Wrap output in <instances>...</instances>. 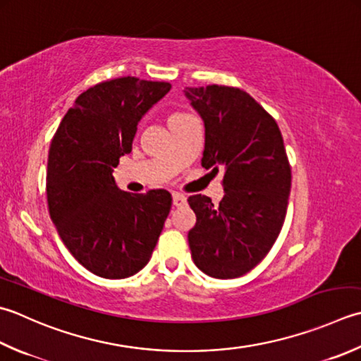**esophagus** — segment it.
I'll return each instance as SVG.
<instances>
[{"label":"esophagus","mask_w":361,"mask_h":361,"mask_svg":"<svg viewBox=\"0 0 361 361\" xmlns=\"http://www.w3.org/2000/svg\"><path fill=\"white\" fill-rule=\"evenodd\" d=\"M172 202H173V207H176V208L185 207V204L188 203V202H186V197H185V195H181V194H178V192L172 195Z\"/></svg>","instance_id":"obj_1"}]
</instances>
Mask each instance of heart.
Wrapping results in <instances>:
<instances>
[{"mask_svg": "<svg viewBox=\"0 0 361 361\" xmlns=\"http://www.w3.org/2000/svg\"><path fill=\"white\" fill-rule=\"evenodd\" d=\"M173 117H180V114H176V116H172L171 118H173Z\"/></svg>", "mask_w": 361, "mask_h": 361, "instance_id": "b5f03b06", "label": "heart"}]
</instances>
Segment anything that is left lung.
I'll return each mask as SVG.
<instances>
[{
    "label": "left lung",
    "instance_id": "8db88e82",
    "mask_svg": "<svg viewBox=\"0 0 361 361\" xmlns=\"http://www.w3.org/2000/svg\"><path fill=\"white\" fill-rule=\"evenodd\" d=\"M204 123L202 166L224 169V199L190 195L195 225L188 233L190 255L202 272L236 279L263 259L283 227L291 167L274 117L238 87H186Z\"/></svg>",
    "mask_w": 361,
    "mask_h": 361
}]
</instances>
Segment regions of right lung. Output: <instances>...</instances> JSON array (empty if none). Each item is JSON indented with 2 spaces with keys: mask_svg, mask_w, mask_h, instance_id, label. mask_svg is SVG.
Listing matches in <instances>:
<instances>
[{
  "mask_svg": "<svg viewBox=\"0 0 361 361\" xmlns=\"http://www.w3.org/2000/svg\"><path fill=\"white\" fill-rule=\"evenodd\" d=\"M171 84L134 76L95 84L76 98L51 140L47 200L62 243L103 279H126L148 263L172 207L166 189L130 194L116 185L118 158L137 123Z\"/></svg>",
  "mask_w": 361,
  "mask_h": 361,
  "instance_id": "1",
  "label": "right lung"
}]
</instances>
